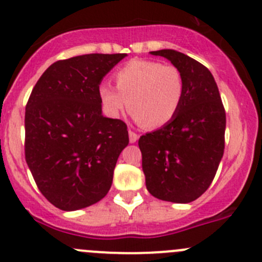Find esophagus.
Wrapping results in <instances>:
<instances>
[{"instance_id": "obj_1", "label": "esophagus", "mask_w": 262, "mask_h": 262, "mask_svg": "<svg viewBox=\"0 0 262 262\" xmlns=\"http://www.w3.org/2000/svg\"><path fill=\"white\" fill-rule=\"evenodd\" d=\"M128 138H129V143H136V141H138V139H139V136H138V134L134 133V131H131V129H129Z\"/></svg>"}]
</instances>
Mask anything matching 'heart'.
<instances>
[{"instance_id": "obj_1", "label": "heart", "mask_w": 262, "mask_h": 262, "mask_svg": "<svg viewBox=\"0 0 262 262\" xmlns=\"http://www.w3.org/2000/svg\"><path fill=\"white\" fill-rule=\"evenodd\" d=\"M116 89L101 84V104L112 117L128 106L131 116L146 128L164 126L179 112L184 98V78L175 66L157 60H131L114 74Z\"/></svg>"}]
</instances>
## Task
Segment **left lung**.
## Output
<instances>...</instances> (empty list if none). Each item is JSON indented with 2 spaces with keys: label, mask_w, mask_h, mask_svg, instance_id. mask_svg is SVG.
Wrapping results in <instances>:
<instances>
[{
  "label": "left lung",
  "mask_w": 262,
  "mask_h": 262,
  "mask_svg": "<svg viewBox=\"0 0 262 262\" xmlns=\"http://www.w3.org/2000/svg\"><path fill=\"white\" fill-rule=\"evenodd\" d=\"M150 54L179 68L184 98L172 121L139 139L146 189L162 201L190 203L207 190L223 158L225 109L203 64L170 49Z\"/></svg>",
  "instance_id": "left-lung-1"
}]
</instances>
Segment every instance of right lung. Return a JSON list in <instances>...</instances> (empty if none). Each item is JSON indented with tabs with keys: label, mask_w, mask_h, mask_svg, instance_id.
Instances as JSON below:
<instances>
[{
	"label": "right lung",
	"mask_w": 262,
	"mask_h": 262,
	"mask_svg": "<svg viewBox=\"0 0 262 262\" xmlns=\"http://www.w3.org/2000/svg\"><path fill=\"white\" fill-rule=\"evenodd\" d=\"M126 54H87L51 64L26 106V161L45 198L63 211L106 195L128 131L101 114L99 84Z\"/></svg>",
	"instance_id": "1"
}]
</instances>
